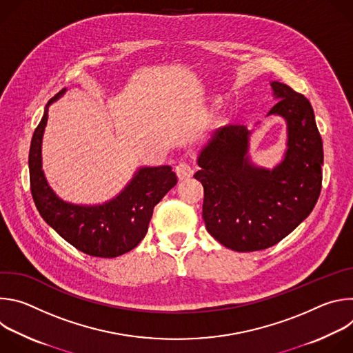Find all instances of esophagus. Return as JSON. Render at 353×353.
<instances>
[{
	"label": "esophagus",
	"mask_w": 353,
	"mask_h": 353,
	"mask_svg": "<svg viewBox=\"0 0 353 353\" xmlns=\"http://www.w3.org/2000/svg\"><path fill=\"white\" fill-rule=\"evenodd\" d=\"M176 173H177V177L180 180H185L188 177H191L194 174V169L190 163L187 162H180L177 166H176Z\"/></svg>",
	"instance_id": "obj_1"
}]
</instances>
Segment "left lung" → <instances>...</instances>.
Wrapping results in <instances>:
<instances>
[{"mask_svg": "<svg viewBox=\"0 0 353 353\" xmlns=\"http://www.w3.org/2000/svg\"><path fill=\"white\" fill-rule=\"evenodd\" d=\"M279 102L270 110L285 119L286 152L274 169L250 162L251 131L241 124L218 128L201 149L194 177L203 183V218L208 233L234 251L279 243L313 211L321 191L323 141L309 100L271 82Z\"/></svg>", "mask_w": 353, "mask_h": 353, "instance_id": "left-lung-1", "label": "left lung"}]
</instances>
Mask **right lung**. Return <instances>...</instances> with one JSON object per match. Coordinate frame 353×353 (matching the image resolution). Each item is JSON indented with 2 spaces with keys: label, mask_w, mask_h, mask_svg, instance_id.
Segmentation results:
<instances>
[{
  "label": "right lung",
  "mask_w": 353,
  "mask_h": 353,
  "mask_svg": "<svg viewBox=\"0 0 353 353\" xmlns=\"http://www.w3.org/2000/svg\"><path fill=\"white\" fill-rule=\"evenodd\" d=\"M60 90L48 100L36 127L29 150L30 191L36 208L48 226L82 253L114 259L128 253L145 237L159 201L177 184L170 166L139 168L127 187L100 205H75L63 201L48 185L41 170V139L48 106L64 94Z\"/></svg>",
  "instance_id": "1"
}]
</instances>
